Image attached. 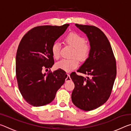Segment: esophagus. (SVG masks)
<instances>
[{"mask_svg": "<svg viewBox=\"0 0 131 131\" xmlns=\"http://www.w3.org/2000/svg\"><path fill=\"white\" fill-rule=\"evenodd\" d=\"M71 80V78L70 77V75L69 74H66V79H65V81L66 82H68V81H69Z\"/></svg>", "mask_w": 131, "mask_h": 131, "instance_id": "34e87169", "label": "esophagus"}]
</instances>
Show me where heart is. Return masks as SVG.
Returning <instances> with one entry per match:
<instances>
[{
  "instance_id": "heart-1",
  "label": "heart",
  "mask_w": 131,
  "mask_h": 131,
  "mask_svg": "<svg viewBox=\"0 0 131 131\" xmlns=\"http://www.w3.org/2000/svg\"><path fill=\"white\" fill-rule=\"evenodd\" d=\"M64 41L69 45L72 46V56L74 57L70 59H62L55 64L57 69L65 71L71 72L76 69L79 64V59L81 61H85L88 58L91 52V47L85 43V39L82 35L76 32H70L64 38ZM61 44L58 42L53 43L51 47V51L52 57L55 59H58L60 56ZM76 56L78 57H74Z\"/></svg>"
}]
</instances>
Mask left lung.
<instances>
[{"instance_id":"8db88e82","label":"left lung","mask_w":131,"mask_h":131,"mask_svg":"<svg viewBox=\"0 0 131 131\" xmlns=\"http://www.w3.org/2000/svg\"><path fill=\"white\" fill-rule=\"evenodd\" d=\"M76 25L87 35L91 46L89 57L77 72L88 74L90 77L85 79L76 72L70 74L74 84L72 101L80 109L90 111L109 98L116 77V61L110 42L100 29L95 26Z\"/></svg>"}]
</instances>
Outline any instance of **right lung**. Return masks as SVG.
Masks as SVG:
<instances>
[{"label": "right lung", "instance_id": "right-lung-1", "mask_svg": "<svg viewBox=\"0 0 131 131\" xmlns=\"http://www.w3.org/2000/svg\"><path fill=\"white\" fill-rule=\"evenodd\" d=\"M69 25L36 26L24 35L19 44L15 66L18 86L30 105L39 107L51 103L65 83V71L49 70L43 74L42 70L50 69L54 64L51 47Z\"/></svg>", "mask_w": 131, "mask_h": 131}]
</instances>
